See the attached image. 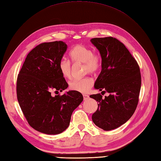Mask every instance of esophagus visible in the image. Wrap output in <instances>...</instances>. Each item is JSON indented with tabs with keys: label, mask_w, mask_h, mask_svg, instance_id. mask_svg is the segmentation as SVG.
Wrapping results in <instances>:
<instances>
[{
	"label": "esophagus",
	"mask_w": 161,
	"mask_h": 161,
	"mask_svg": "<svg viewBox=\"0 0 161 161\" xmlns=\"http://www.w3.org/2000/svg\"><path fill=\"white\" fill-rule=\"evenodd\" d=\"M83 98L84 100H87L89 98V96L87 94H83Z\"/></svg>",
	"instance_id": "1"
}]
</instances>
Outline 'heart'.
I'll use <instances>...</instances> for the list:
<instances>
[{"mask_svg": "<svg viewBox=\"0 0 161 161\" xmlns=\"http://www.w3.org/2000/svg\"><path fill=\"white\" fill-rule=\"evenodd\" d=\"M70 59L74 63H83L85 73L94 74L97 72L101 67L102 59L98 53L93 52L92 49L83 45H77L69 53ZM60 73L63 77L69 78L71 75V63L66 59L60 60L58 64ZM94 80L90 77L74 79L69 83L71 90L85 93L93 86Z\"/></svg>", "mask_w": 161, "mask_h": 161, "instance_id": "1", "label": "heart"}]
</instances>
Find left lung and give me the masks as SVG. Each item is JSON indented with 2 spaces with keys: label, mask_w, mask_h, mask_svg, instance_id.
<instances>
[{
  "label": "left lung",
  "mask_w": 161,
  "mask_h": 161,
  "mask_svg": "<svg viewBox=\"0 0 161 161\" xmlns=\"http://www.w3.org/2000/svg\"><path fill=\"white\" fill-rule=\"evenodd\" d=\"M102 58V70L94 87L108 96L92 94L98 109L92 114L96 126L105 131L116 129L133 115L138 103L141 87L140 68L136 60L123 43L116 38L91 39Z\"/></svg>",
  "instance_id": "left-lung-1"
}]
</instances>
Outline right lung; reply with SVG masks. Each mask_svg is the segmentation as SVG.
I'll list each match as a JSON object with an SVG mask.
<instances>
[{
  "instance_id": "obj_1",
  "label": "right lung",
  "mask_w": 161,
  "mask_h": 161,
  "mask_svg": "<svg viewBox=\"0 0 161 161\" xmlns=\"http://www.w3.org/2000/svg\"><path fill=\"white\" fill-rule=\"evenodd\" d=\"M67 45L63 41L43 42L28 53L16 83L17 98L30 125L46 134H58L69 125L74 110L83 100L81 93L69 91L58 64Z\"/></svg>"
}]
</instances>
